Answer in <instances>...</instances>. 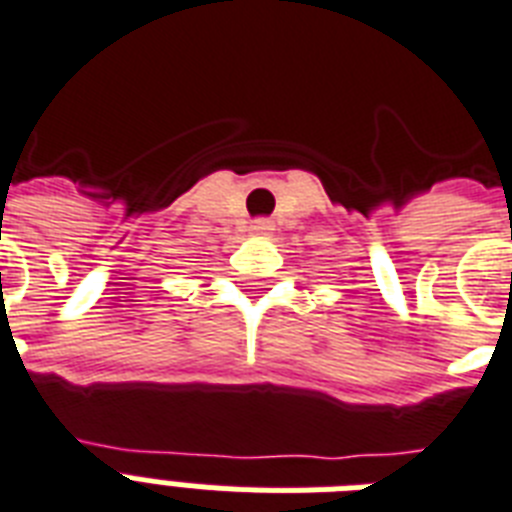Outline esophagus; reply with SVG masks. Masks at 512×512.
Listing matches in <instances>:
<instances>
[{
  "instance_id": "esophagus-1",
  "label": "esophagus",
  "mask_w": 512,
  "mask_h": 512,
  "mask_svg": "<svg viewBox=\"0 0 512 512\" xmlns=\"http://www.w3.org/2000/svg\"><path fill=\"white\" fill-rule=\"evenodd\" d=\"M249 231L255 236H270L273 234V220L268 218H257L252 220V226H249Z\"/></svg>"
}]
</instances>
